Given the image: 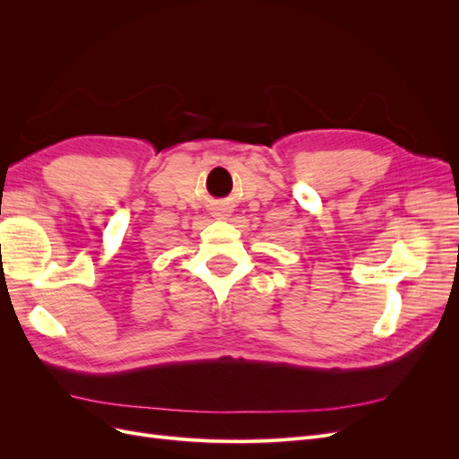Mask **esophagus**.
<instances>
[{
  "instance_id": "34e87169",
  "label": "esophagus",
  "mask_w": 459,
  "mask_h": 459,
  "mask_svg": "<svg viewBox=\"0 0 459 459\" xmlns=\"http://www.w3.org/2000/svg\"><path fill=\"white\" fill-rule=\"evenodd\" d=\"M216 216H220V218H226V216H230V208L228 206H220V208H216Z\"/></svg>"
}]
</instances>
